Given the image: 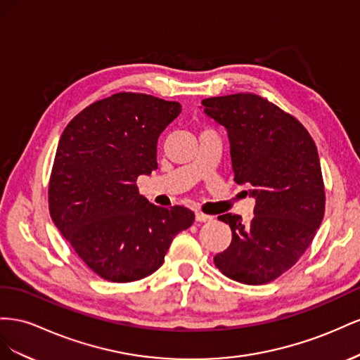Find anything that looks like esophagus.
<instances>
[{
    "label": "esophagus",
    "mask_w": 360,
    "mask_h": 360,
    "mask_svg": "<svg viewBox=\"0 0 360 360\" xmlns=\"http://www.w3.org/2000/svg\"><path fill=\"white\" fill-rule=\"evenodd\" d=\"M211 220H212V215H207L203 212H196V221L203 223V221H211Z\"/></svg>",
    "instance_id": "obj_1"
}]
</instances>
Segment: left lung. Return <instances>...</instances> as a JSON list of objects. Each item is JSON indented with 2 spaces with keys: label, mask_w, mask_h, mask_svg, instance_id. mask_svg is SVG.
Instances as JSON below:
<instances>
[{
  "label": "left lung",
  "mask_w": 360,
  "mask_h": 360,
  "mask_svg": "<svg viewBox=\"0 0 360 360\" xmlns=\"http://www.w3.org/2000/svg\"><path fill=\"white\" fill-rule=\"evenodd\" d=\"M205 115L228 131L233 181L248 184L255 215L223 214L229 248L217 269L245 285L274 281L300 259L324 217V182L315 141L294 116L262 96L237 94L202 101Z\"/></svg>",
  "instance_id": "left-lung-1"
}]
</instances>
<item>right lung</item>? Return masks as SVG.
<instances>
[{"label": "right lung", "instance_id": "1", "mask_svg": "<svg viewBox=\"0 0 360 360\" xmlns=\"http://www.w3.org/2000/svg\"><path fill=\"white\" fill-rule=\"evenodd\" d=\"M179 112V102L122 91L78 112L60 137L51 219L102 279L127 283L157 271L173 238L194 221L188 208L150 203L136 184L158 169V137Z\"/></svg>", "mask_w": 360, "mask_h": 360}]
</instances>
